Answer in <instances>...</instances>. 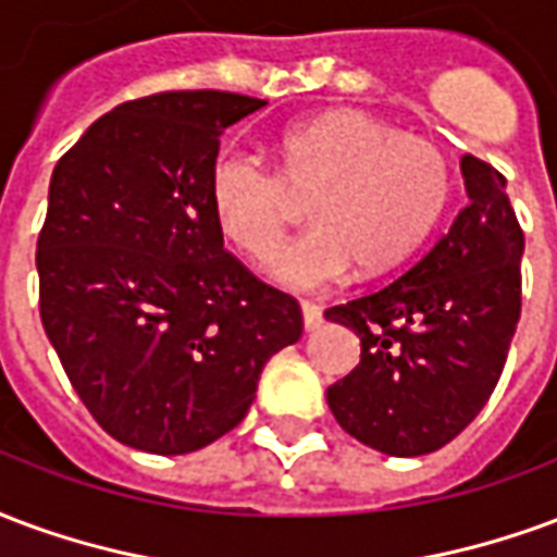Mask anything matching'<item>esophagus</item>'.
Returning <instances> with one entry per match:
<instances>
[{
  "label": "esophagus",
  "instance_id": "esophagus-1",
  "mask_svg": "<svg viewBox=\"0 0 557 557\" xmlns=\"http://www.w3.org/2000/svg\"><path fill=\"white\" fill-rule=\"evenodd\" d=\"M302 320H306L308 332L323 326V311H320L318 302H302Z\"/></svg>",
  "mask_w": 557,
  "mask_h": 557
}]
</instances>
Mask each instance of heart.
<instances>
[{
  "label": "heart",
  "mask_w": 557,
  "mask_h": 557,
  "mask_svg": "<svg viewBox=\"0 0 557 557\" xmlns=\"http://www.w3.org/2000/svg\"><path fill=\"white\" fill-rule=\"evenodd\" d=\"M448 160L380 117L338 109L287 127L275 172L249 150L228 148L210 165L207 195L219 231L249 261H267L293 201L309 198L312 228L270 263L287 290H323L359 263L392 270L424 243L448 201Z\"/></svg>",
  "instance_id": "1"
}]
</instances>
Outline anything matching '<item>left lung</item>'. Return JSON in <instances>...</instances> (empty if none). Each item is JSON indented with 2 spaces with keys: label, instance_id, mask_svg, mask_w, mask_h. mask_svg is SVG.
<instances>
[{
  "label": "left lung",
  "instance_id": "obj_1",
  "mask_svg": "<svg viewBox=\"0 0 557 557\" xmlns=\"http://www.w3.org/2000/svg\"><path fill=\"white\" fill-rule=\"evenodd\" d=\"M469 205L395 282L326 308L362 338V359L329 385L341 428L392 457L440 450L469 428L505 371L522 311L525 237L505 174L462 157Z\"/></svg>",
  "mask_w": 557,
  "mask_h": 557
}]
</instances>
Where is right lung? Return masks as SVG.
I'll use <instances>...</instances> for the list:
<instances>
[{
	"instance_id": "right-lung-1",
	"label": "right lung",
	"mask_w": 557,
	"mask_h": 557,
	"mask_svg": "<svg viewBox=\"0 0 557 557\" xmlns=\"http://www.w3.org/2000/svg\"><path fill=\"white\" fill-rule=\"evenodd\" d=\"M267 100L162 91L97 117L52 169L38 306L73 392L109 436L189 454L249 412L302 308L225 249L207 177L219 136Z\"/></svg>"
}]
</instances>
